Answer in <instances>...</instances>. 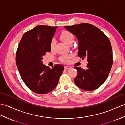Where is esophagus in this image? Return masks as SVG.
I'll return each mask as SVG.
<instances>
[{"mask_svg": "<svg viewBox=\"0 0 125 125\" xmlns=\"http://www.w3.org/2000/svg\"><path fill=\"white\" fill-rule=\"evenodd\" d=\"M70 68H71V67H69V66H65V69H69Z\"/></svg>", "mask_w": 125, "mask_h": 125, "instance_id": "1", "label": "esophagus"}]
</instances>
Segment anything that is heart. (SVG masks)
<instances>
[{
  "label": "heart",
  "mask_w": 125,
  "mask_h": 125,
  "mask_svg": "<svg viewBox=\"0 0 125 125\" xmlns=\"http://www.w3.org/2000/svg\"><path fill=\"white\" fill-rule=\"evenodd\" d=\"M60 38L62 40L68 45L71 44L74 41V36L73 35L72 33H71L67 31H64L62 32L60 35ZM56 44V41L54 39H52L51 41L50 47L51 50H53L54 48V45ZM69 56L67 55H63L61 57L60 59L62 61L64 62H67L68 61V59L69 58Z\"/></svg>",
  "instance_id": "b5f03b06"
}]
</instances>
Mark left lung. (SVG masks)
I'll return each instance as SVG.
<instances>
[{
  "label": "left lung",
  "mask_w": 125,
  "mask_h": 125,
  "mask_svg": "<svg viewBox=\"0 0 125 125\" xmlns=\"http://www.w3.org/2000/svg\"><path fill=\"white\" fill-rule=\"evenodd\" d=\"M65 27L78 39V56L82 59L86 58L88 62L86 69L75 67L77 71L75 84L85 91L98 89L108 78L113 62L110 40L99 28L91 24Z\"/></svg>",
  "instance_id": "8db88e82"
}]
</instances>
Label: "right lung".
<instances>
[{
  "mask_svg": "<svg viewBox=\"0 0 125 125\" xmlns=\"http://www.w3.org/2000/svg\"><path fill=\"white\" fill-rule=\"evenodd\" d=\"M57 26L38 25L25 32L19 43L16 62L21 77L29 89L38 94H46L55 88L64 70L62 65L51 69L42 60L51 51L50 44Z\"/></svg>",
  "mask_w": 125,
  "mask_h": 125,
  "instance_id": "add662e5",
  "label": "right lung"
}]
</instances>
